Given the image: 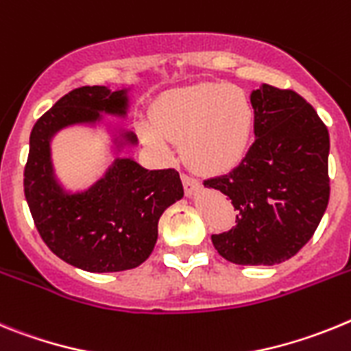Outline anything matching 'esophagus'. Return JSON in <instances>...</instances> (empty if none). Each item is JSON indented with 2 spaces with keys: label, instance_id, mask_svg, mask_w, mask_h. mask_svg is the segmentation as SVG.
<instances>
[{
  "label": "esophagus",
  "instance_id": "obj_1",
  "mask_svg": "<svg viewBox=\"0 0 351 351\" xmlns=\"http://www.w3.org/2000/svg\"><path fill=\"white\" fill-rule=\"evenodd\" d=\"M182 182H184L185 193L187 194H194L196 191H199V187H201V184L197 182L196 178H193V176H189V175H184V173H182Z\"/></svg>",
  "mask_w": 351,
  "mask_h": 351
}]
</instances>
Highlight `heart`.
<instances>
[{
  "mask_svg": "<svg viewBox=\"0 0 351 351\" xmlns=\"http://www.w3.org/2000/svg\"><path fill=\"white\" fill-rule=\"evenodd\" d=\"M254 106L243 90L205 83L164 95L154 109V123L143 121L141 138L160 155L169 142L182 143V157L205 175H221L239 166L251 146Z\"/></svg>",
  "mask_w": 351,
  "mask_h": 351,
  "instance_id": "heart-1",
  "label": "heart"
}]
</instances>
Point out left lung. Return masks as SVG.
Instances as JSON below:
<instances>
[{
	"label": "left lung",
	"instance_id": "obj_1",
	"mask_svg": "<svg viewBox=\"0 0 351 351\" xmlns=\"http://www.w3.org/2000/svg\"><path fill=\"white\" fill-rule=\"evenodd\" d=\"M251 102L254 143L233 171L203 185L239 210L237 226L212 234L219 254L237 265H276L309 242L327 210L330 139L315 108L295 91L261 84Z\"/></svg>",
	"mask_w": 351,
	"mask_h": 351
}]
</instances>
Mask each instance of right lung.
Masks as SVG:
<instances>
[{"label": "right lung", "instance_id": "add662e5", "mask_svg": "<svg viewBox=\"0 0 351 351\" xmlns=\"http://www.w3.org/2000/svg\"><path fill=\"white\" fill-rule=\"evenodd\" d=\"M129 88H75L38 118L29 136L24 167V196L47 247L86 272H121L146 261L157 242V224L167 206L184 197L175 169L148 171L134 158L112 160L95 184L66 191L56 178L51 141L72 125H97L102 114L125 118ZM112 150L136 146L130 130L111 127Z\"/></svg>", "mask_w": 351, "mask_h": 351}]
</instances>
